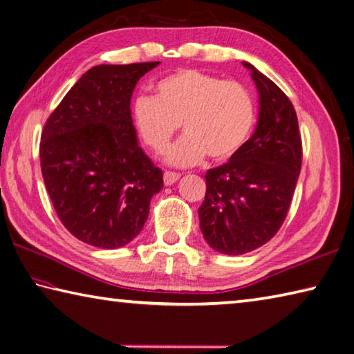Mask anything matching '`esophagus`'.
I'll return each mask as SVG.
<instances>
[{
  "instance_id": "34e87169",
  "label": "esophagus",
  "mask_w": 354,
  "mask_h": 354,
  "mask_svg": "<svg viewBox=\"0 0 354 354\" xmlns=\"http://www.w3.org/2000/svg\"><path fill=\"white\" fill-rule=\"evenodd\" d=\"M179 179V173L176 171H170V170H165L164 171V184L165 185H171L175 184Z\"/></svg>"
}]
</instances>
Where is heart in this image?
<instances>
[{
    "label": "heart",
    "instance_id": "1",
    "mask_svg": "<svg viewBox=\"0 0 354 354\" xmlns=\"http://www.w3.org/2000/svg\"><path fill=\"white\" fill-rule=\"evenodd\" d=\"M256 120L250 90L242 82L221 80L196 68L164 76L155 96L141 95L131 104V121L145 147L161 155L181 124L184 136L167 153L171 165L227 161L244 147Z\"/></svg>",
    "mask_w": 354,
    "mask_h": 354
}]
</instances>
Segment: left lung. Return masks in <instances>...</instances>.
I'll use <instances>...</instances> for the list:
<instances>
[{"mask_svg":"<svg viewBox=\"0 0 354 354\" xmlns=\"http://www.w3.org/2000/svg\"><path fill=\"white\" fill-rule=\"evenodd\" d=\"M259 92L253 136L230 161L207 170L199 227L209 245L244 254L267 244L287 218L302 164L296 110L266 75L244 62Z\"/></svg>","mask_w":354,"mask_h":354,"instance_id":"8db88e82","label":"left lung"}]
</instances>
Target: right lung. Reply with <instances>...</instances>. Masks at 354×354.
Instances as JSON below:
<instances>
[{"label":"right lung","instance_id":"1","mask_svg":"<svg viewBox=\"0 0 354 354\" xmlns=\"http://www.w3.org/2000/svg\"><path fill=\"white\" fill-rule=\"evenodd\" d=\"M158 64L92 67L44 124L39 161L47 193L62 225L86 244H129L162 189V170L138 144L130 113L138 80Z\"/></svg>","mask_w":354,"mask_h":354}]
</instances>
